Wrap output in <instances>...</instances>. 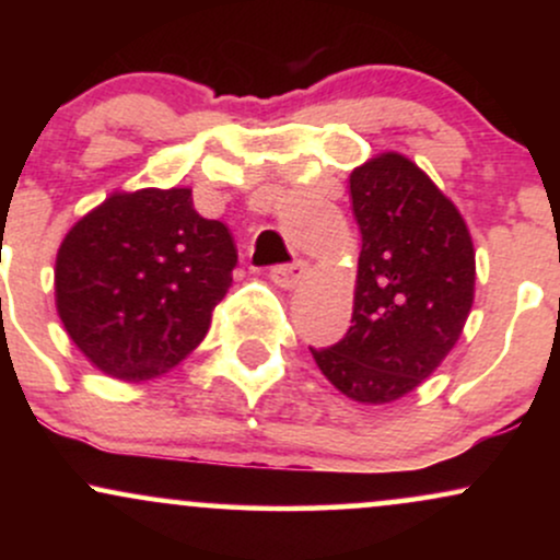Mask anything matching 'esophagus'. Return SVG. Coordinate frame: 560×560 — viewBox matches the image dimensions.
I'll list each match as a JSON object with an SVG mask.
<instances>
[{
    "label": "esophagus",
    "instance_id": "34e87169",
    "mask_svg": "<svg viewBox=\"0 0 560 560\" xmlns=\"http://www.w3.org/2000/svg\"><path fill=\"white\" fill-rule=\"evenodd\" d=\"M307 273V262L305 260H294V262H287V266H276L271 268V281L276 287L281 289H294L300 284L302 279H305Z\"/></svg>",
    "mask_w": 560,
    "mask_h": 560
}]
</instances>
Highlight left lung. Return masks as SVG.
Returning <instances> with one entry per match:
<instances>
[{"label":"left lung","instance_id":"left-lung-1","mask_svg":"<svg viewBox=\"0 0 560 560\" xmlns=\"http://www.w3.org/2000/svg\"><path fill=\"white\" fill-rule=\"evenodd\" d=\"M361 226L352 326L313 350L320 374L350 400L387 405L436 371L474 305V242L464 215L419 165L397 152L350 173Z\"/></svg>","mask_w":560,"mask_h":560}]
</instances>
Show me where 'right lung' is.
<instances>
[{
	"instance_id": "1",
	"label": "right lung",
	"mask_w": 560,
	"mask_h": 560,
	"mask_svg": "<svg viewBox=\"0 0 560 560\" xmlns=\"http://www.w3.org/2000/svg\"><path fill=\"white\" fill-rule=\"evenodd\" d=\"M234 266L231 231L191 189L115 191L57 249V313L96 369L139 384L202 342Z\"/></svg>"
}]
</instances>
